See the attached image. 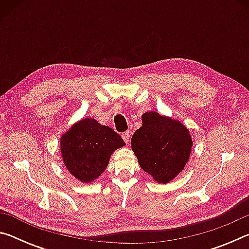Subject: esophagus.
Instances as JSON below:
<instances>
[{"label": "esophagus", "instance_id": "34e87169", "mask_svg": "<svg viewBox=\"0 0 249 249\" xmlns=\"http://www.w3.org/2000/svg\"><path fill=\"white\" fill-rule=\"evenodd\" d=\"M122 138H123L126 144H128L129 140H130V134H129V132H125V133L122 134Z\"/></svg>", "mask_w": 249, "mask_h": 249}]
</instances>
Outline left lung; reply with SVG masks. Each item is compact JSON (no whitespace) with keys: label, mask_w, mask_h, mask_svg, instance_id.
Segmentation results:
<instances>
[{"label":"left lung","mask_w":249,"mask_h":249,"mask_svg":"<svg viewBox=\"0 0 249 249\" xmlns=\"http://www.w3.org/2000/svg\"><path fill=\"white\" fill-rule=\"evenodd\" d=\"M130 144L142 169L156 182L165 184L184 169L193 142L179 120L149 111L142 115V126Z\"/></svg>","instance_id":"left-lung-1"}]
</instances>
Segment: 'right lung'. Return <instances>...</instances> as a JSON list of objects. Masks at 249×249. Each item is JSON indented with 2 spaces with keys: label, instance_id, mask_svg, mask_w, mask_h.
Returning a JSON list of instances; mask_svg holds the SVG:
<instances>
[{
  "label": "right lung",
  "instance_id": "1",
  "mask_svg": "<svg viewBox=\"0 0 249 249\" xmlns=\"http://www.w3.org/2000/svg\"><path fill=\"white\" fill-rule=\"evenodd\" d=\"M123 146L119 134L92 117L75 122L60 137L62 161L70 175L83 183L98 179L111 155Z\"/></svg>",
  "mask_w": 249,
  "mask_h": 249
}]
</instances>
